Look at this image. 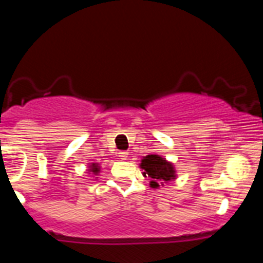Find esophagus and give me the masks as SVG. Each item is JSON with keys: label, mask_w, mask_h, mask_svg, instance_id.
Listing matches in <instances>:
<instances>
[{"label": "esophagus", "mask_w": 263, "mask_h": 263, "mask_svg": "<svg viewBox=\"0 0 263 263\" xmlns=\"http://www.w3.org/2000/svg\"><path fill=\"white\" fill-rule=\"evenodd\" d=\"M118 157H120L121 160H126L127 159V153L126 152H120V153H118Z\"/></svg>", "instance_id": "1"}]
</instances>
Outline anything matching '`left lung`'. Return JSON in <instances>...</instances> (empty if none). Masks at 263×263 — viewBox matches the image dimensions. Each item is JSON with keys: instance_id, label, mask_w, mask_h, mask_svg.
I'll use <instances>...</instances> for the list:
<instances>
[{"instance_id": "left-lung-1", "label": "left lung", "mask_w": 263, "mask_h": 263, "mask_svg": "<svg viewBox=\"0 0 263 263\" xmlns=\"http://www.w3.org/2000/svg\"><path fill=\"white\" fill-rule=\"evenodd\" d=\"M139 167L143 170V176L150 178V187L158 188L160 184L176 179V170L171 162L158 154L143 157Z\"/></svg>"}]
</instances>
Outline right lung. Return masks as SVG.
<instances>
[{"label": "right lung", "mask_w": 263, "mask_h": 263, "mask_svg": "<svg viewBox=\"0 0 263 263\" xmlns=\"http://www.w3.org/2000/svg\"><path fill=\"white\" fill-rule=\"evenodd\" d=\"M100 170H101V167L99 166V163H89V164H88V174H92L93 176L99 175Z\"/></svg>", "instance_id": "add662e5"}]
</instances>
